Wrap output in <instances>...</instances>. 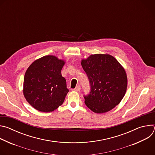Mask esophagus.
<instances>
[{"label":"esophagus","instance_id":"34e87169","mask_svg":"<svg viewBox=\"0 0 155 155\" xmlns=\"http://www.w3.org/2000/svg\"><path fill=\"white\" fill-rule=\"evenodd\" d=\"M80 90H81V87H80V86L78 85L77 86H76V87L75 88V89H74V90H73V91H79Z\"/></svg>","mask_w":155,"mask_h":155}]
</instances>
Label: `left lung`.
<instances>
[{
    "label": "left lung",
    "mask_w": 155,
    "mask_h": 155,
    "mask_svg": "<svg viewBox=\"0 0 155 155\" xmlns=\"http://www.w3.org/2000/svg\"><path fill=\"white\" fill-rule=\"evenodd\" d=\"M81 64L91 85L90 93L84 97L86 105L94 113L103 114L118 105L127 86L121 64L112 55L95 54L82 59Z\"/></svg>",
    "instance_id": "left-lung-1"
}]
</instances>
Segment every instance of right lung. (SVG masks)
<instances>
[{
    "instance_id": "add662e5",
    "label": "right lung",
    "mask_w": 155,
    "mask_h": 155,
    "mask_svg": "<svg viewBox=\"0 0 155 155\" xmlns=\"http://www.w3.org/2000/svg\"><path fill=\"white\" fill-rule=\"evenodd\" d=\"M65 62L53 55L34 61L24 77L23 94L28 102L42 112L54 111L69 91L61 70Z\"/></svg>"
}]
</instances>
